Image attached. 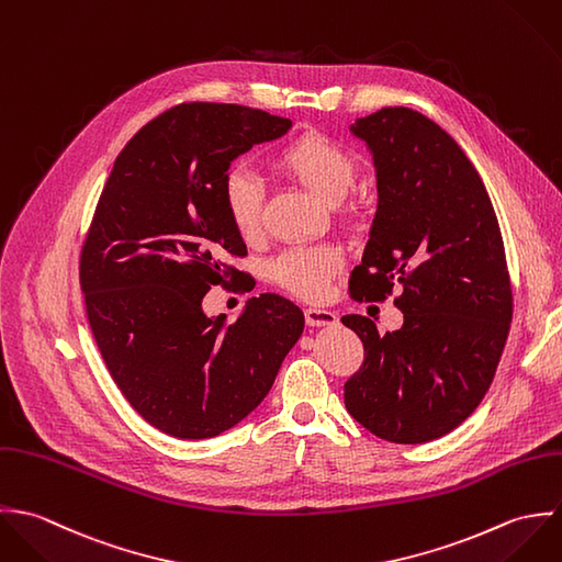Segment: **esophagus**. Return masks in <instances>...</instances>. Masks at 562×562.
Here are the masks:
<instances>
[{
    "instance_id": "obj_1",
    "label": "esophagus",
    "mask_w": 562,
    "mask_h": 562,
    "mask_svg": "<svg viewBox=\"0 0 562 562\" xmlns=\"http://www.w3.org/2000/svg\"><path fill=\"white\" fill-rule=\"evenodd\" d=\"M304 317H306V324L313 326V328L337 326L338 324L337 313L326 311V308H306V311H304Z\"/></svg>"
}]
</instances>
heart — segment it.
I'll return each mask as SVG.
<instances>
[{
    "label": "heart",
    "instance_id": "obj_1",
    "mask_svg": "<svg viewBox=\"0 0 562 562\" xmlns=\"http://www.w3.org/2000/svg\"><path fill=\"white\" fill-rule=\"evenodd\" d=\"M276 167L328 206H338L358 180L356 156L317 132L291 140L276 156ZM224 204L229 222L243 236L258 232L262 220V187L251 171L243 167L227 171ZM338 269L340 251L330 245L291 247L271 265L273 278L306 300L322 297Z\"/></svg>",
    "mask_w": 562,
    "mask_h": 562
}]
</instances>
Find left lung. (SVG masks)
Wrapping results in <instances>:
<instances>
[{"label": "left lung", "mask_w": 562, "mask_h": 562, "mask_svg": "<svg viewBox=\"0 0 562 562\" xmlns=\"http://www.w3.org/2000/svg\"><path fill=\"white\" fill-rule=\"evenodd\" d=\"M349 132L371 151L378 180L349 291L380 302L402 284L404 326L382 337L362 315L340 319L364 345L345 406L384 441L428 443L477 408L502 358L513 319L502 232L475 167L432 119L382 109Z\"/></svg>", "instance_id": "1"}]
</instances>
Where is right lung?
Returning a JSON list of instances; mask_svg holds the SVG:
<instances>
[{"label": "right lung", "mask_w": 562, "mask_h": 562, "mask_svg": "<svg viewBox=\"0 0 562 562\" xmlns=\"http://www.w3.org/2000/svg\"><path fill=\"white\" fill-rule=\"evenodd\" d=\"M291 119L193 102L158 114L121 149L80 256L87 317L114 384L154 428L211 439L269 393L304 333V313L276 293L251 297L234 324L204 295L247 273L224 180L234 158L280 138Z\"/></svg>", "instance_id": "right-lung-1"}]
</instances>
